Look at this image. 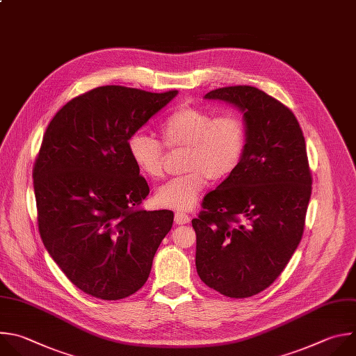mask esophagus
<instances>
[{"label": "esophagus", "mask_w": 356, "mask_h": 356, "mask_svg": "<svg viewBox=\"0 0 356 356\" xmlns=\"http://www.w3.org/2000/svg\"><path fill=\"white\" fill-rule=\"evenodd\" d=\"M189 220H191V218L186 215V213H175V223L177 225H186V223H189Z\"/></svg>", "instance_id": "1"}]
</instances>
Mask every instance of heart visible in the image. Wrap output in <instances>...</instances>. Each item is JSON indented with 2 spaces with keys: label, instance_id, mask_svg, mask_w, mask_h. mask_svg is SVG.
<instances>
[{
  "label": "heart",
  "instance_id": "b5f03b06",
  "mask_svg": "<svg viewBox=\"0 0 356 356\" xmlns=\"http://www.w3.org/2000/svg\"><path fill=\"white\" fill-rule=\"evenodd\" d=\"M161 143L168 150H185L182 171L156 192L159 204L186 211L196 206L209 178L220 181L238 167L245 150V124L240 116L184 105L172 111L160 124ZM146 133L127 140V152L137 171L150 179L164 174V148Z\"/></svg>",
  "mask_w": 356,
  "mask_h": 356
}]
</instances>
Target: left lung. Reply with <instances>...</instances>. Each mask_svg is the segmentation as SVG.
<instances>
[{"label": "left lung", "instance_id": "8db88e82", "mask_svg": "<svg viewBox=\"0 0 356 356\" xmlns=\"http://www.w3.org/2000/svg\"><path fill=\"white\" fill-rule=\"evenodd\" d=\"M204 98L237 106L247 138L236 171L204 196L192 220L196 270L227 298H251L272 285L302 240L312 195L306 141L293 112L255 87Z\"/></svg>", "mask_w": 356, "mask_h": 356}]
</instances>
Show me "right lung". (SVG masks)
I'll return each mask as SVG.
<instances>
[{
	"instance_id": "add662e5",
	"label": "right lung",
	"mask_w": 356,
	"mask_h": 356,
	"mask_svg": "<svg viewBox=\"0 0 356 356\" xmlns=\"http://www.w3.org/2000/svg\"><path fill=\"white\" fill-rule=\"evenodd\" d=\"M178 91L94 88L51 119L33 167L42 241L74 285L119 300L145 285L174 211L138 206L150 192L127 140Z\"/></svg>"
}]
</instances>
